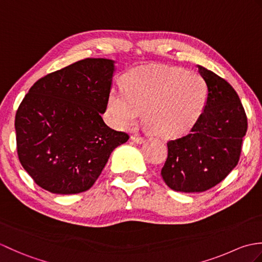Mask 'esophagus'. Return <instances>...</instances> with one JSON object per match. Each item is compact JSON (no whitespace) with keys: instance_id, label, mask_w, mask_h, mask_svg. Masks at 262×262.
<instances>
[{"instance_id":"1","label":"esophagus","mask_w":262,"mask_h":262,"mask_svg":"<svg viewBox=\"0 0 262 262\" xmlns=\"http://www.w3.org/2000/svg\"><path fill=\"white\" fill-rule=\"evenodd\" d=\"M130 140H132L133 142L137 143V144H142V143H144V138H143V137H141V136H138V135H133V136L130 137Z\"/></svg>"}]
</instances>
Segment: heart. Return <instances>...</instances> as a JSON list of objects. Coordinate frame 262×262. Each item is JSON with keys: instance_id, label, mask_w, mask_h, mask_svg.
Masks as SVG:
<instances>
[{"instance_id": "1", "label": "heart", "mask_w": 262, "mask_h": 262, "mask_svg": "<svg viewBox=\"0 0 262 262\" xmlns=\"http://www.w3.org/2000/svg\"><path fill=\"white\" fill-rule=\"evenodd\" d=\"M207 86L194 72L146 66L127 73L124 89L114 88L107 101L110 125L125 129L143 119L160 137L187 134L202 116Z\"/></svg>"}]
</instances>
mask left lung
<instances>
[{"label": "left lung", "instance_id": "1", "mask_svg": "<svg viewBox=\"0 0 262 262\" xmlns=\"http://www.w3.org/2000/svg\"><path fill=\"white\" fill-rule=\"evenodd\" d=\"M197 69L207 86V101L191 132L168 142V159L161 170L168 187L180 192H203L224 180L237 165L248 129L234 89L204 66Z\"/></svg>", "mask_w": 262, "mask_h": 262}]
</instances>
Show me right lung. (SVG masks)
<instances>
[{
	"label": "right lung",
	"instance_id": "add662e5",
	"mask_svg": "<svg viewBox=\"0 0 262 262\" xmlns=\"http://www.w3.org/2000/svg\"><path fill=\"white\" fill-rule=\"evenodd\" d=\"M116 62L85 58L41 77L15 115L18 157L39 187L57 194L86 191L116 147L128 141L111 129L107 109Z\"/></svg>",
	"mask_w": 262,
	"mask_h": 262
}]
</instances>
